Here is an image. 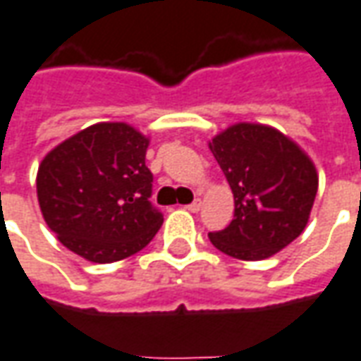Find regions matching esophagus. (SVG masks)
Masks as SVG:
<instances>
[{"label": "esophagus", "mask_w": 361, "mask_h": 361, "mask_svg": "<svg viewBox=\"0 0 361 361\" xmlns=\"http://www.w3.org/2000/svg\"><path fill=\"white\" fill-rule=\"evenodd\" d=\"M200 206H202V200H200V198H195V200H192L190 204H186L185 208L186 210H190V212H198V210H200Z\"/></svg>", "instance_id": "esophagus-1"}]
</instances>
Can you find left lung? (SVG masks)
Masks as SVG:
<instances>
[{
  "label": "left lung",
  "instance_id": "1",
  "mask_svg": "<svg viewBox=\"0 0 361 361\" xmlns=\"http://www.w3.org/2000/svg\"><path fill=\"white\" fill-rule=\"evenodd\" d=\"M233 192V220L208 238L216 250L243 261L267 259L297 240L318 190L317 169L281 131L235 123L210 143Z\"/></svg>",
  "mask_w": 361,
  "mask_h": 361
}]
</instances>
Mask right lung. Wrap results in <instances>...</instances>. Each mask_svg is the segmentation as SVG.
<instances>
[{
    "instance_id": "obj_1",
    "label": "right lung",
    "mask_w": 361,
    "mask_h": 361,
    "mask_svg": "<svg viewBox=\"0 0 361 361\" xmlns=\"http://www.w3.org/2000/svg\"><path fill=\"white\" fill-rule=\"evenodd\" d=\"M147 145L128 123H96L44 157L37 198L64 247L94 263H114L153 240L163 214L149 200Z\"/></svg>"
}]
</instances>
